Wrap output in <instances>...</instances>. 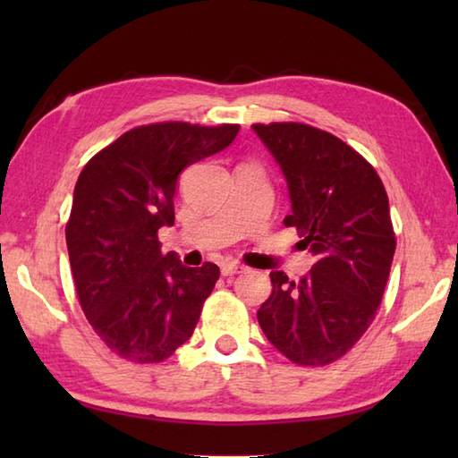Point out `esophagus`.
I'll return each mask as SVG.
<instances>
[{
	"mask_svg": "<svg viewBox=\"0 0 458 458\" xmlns=\"http://www.w3.org/2000/svg\"><path fill=\"white\" fill-rule=\"evenodd\" d=\"M220 271L224 277H230V276H238V274H242V271H246V267L240 266L238 261H224V264L220 266Z\"/></svg>",
	"mask_w": 458,
	"mask_h": 458,
	"instance_id": "1",
	"label": "esophagus"
}]
</instances>
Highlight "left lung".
<instances>
[{
    "instance_id": "8db88e82",
    "label": "left lung",
    "mask_w": 458,
    "mask_h": 458,
    "mask_svg": "<svg viewBox=\"0 0 458 458\" xmlns=\"http://www.w3.org/2000/svg\"><path fill=\"white\" fill-rule=\"evenodd\" d=\"M251 128L287 181L285 226L317 256L299 281L271 271L259 327L291 362L325 366L376 317L395 251L390 202L372 165L333 133L295 122Z\"/></svg>"
}]
</instances>
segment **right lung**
<instances>
[{"mask_svg":"<svg viewBox=\"0 0 458 458\" xmlns=\"http://www.w3.org/2000/svg\"><path fill=\"white\" fill-rule=\"evenodd\" d=\"M240 125L163 122L125 131L86 163L74 187L66 246L81 307L112 352L163 362L192 336L218 266L161 254L184 167L226 149Z\"/></svg>","mask_w":458,"mask_h":458,"instance_id":"1","label":"right lung"}]
</instances>
